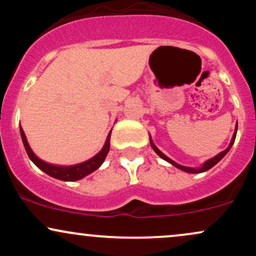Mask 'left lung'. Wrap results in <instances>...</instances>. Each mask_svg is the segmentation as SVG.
Instances as JSON below:
<instances>
[{
  "label": "left lung",
  "mask_w": 256,
  "mask_h": 256,
  "mask_svg": "<svg viewBox=\"0 0 256 256\" xmlns=\"http://www.w3.org/2000/svg\"><path fill=\"white\" fill-rule=\"evenodd\" d=\"M236 134H237V128H236V131H234V136H232V140H231V143H230V146H228V148H226L224 152H219L218 155H216V156H214V158H210V160H207V161H206V162H204V165H202L201 167H200V168H192V167L182 166V165H179V164L174 162V161L171 160V158H167L165 154H162V152H161L160 150H158V149L156 148V146H155L154 143H152V140H150V146H152V148L154 149V150H155V152H156V154L158 155V156H160V158H162L164 160L168 161L170 164H172L173 166H176V167H177V168L182 170V171H185V172H188V173H201V172H206V171H208V170H210V168H212V167H213L214 165H216V164H218L219 161L222 160V158H224L226 154H228V152L230 150V149H231V146H232V144H234V138H236Z\"/></svg>",
  "instance_id": "left-lung-1"
}]
</instances>
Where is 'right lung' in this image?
I'll return each mask as SVG.
<instances>
[{
  "mask_svg": "<svg viewBox=\"0 0 256 256\" xmlns=\"http://www.w3.org/2000/svg\"><path fill=\"white\" fill-rule=\"evenodd\" d=\"M110 134H108L107 140H106V143H104V148H102V150L98 154H96L92 158L85 161V162L78 164V165L55 166V165H50V164L44 162L43 160L38 158L36 155L34 154V152L31 150L30 146H28V140H26L24 131H22V128H20V134H22V143H24L26 152H28V158H31L32 162H34V165L38 167V168H40L43 172H46V174L50 176V177H54V178L60 179V180H64V182H74V180H78V179L84 178L85 176L90 174L91 172H94L95 170H98V167L102 165V162L104 161L106 156H107L108 152H110Z\"/></svg>",
  "mask_w": 256,
  "mask_h": 256,
  "instance_id": "obj_1",
  "label": "right lung"
}]
</instances>
